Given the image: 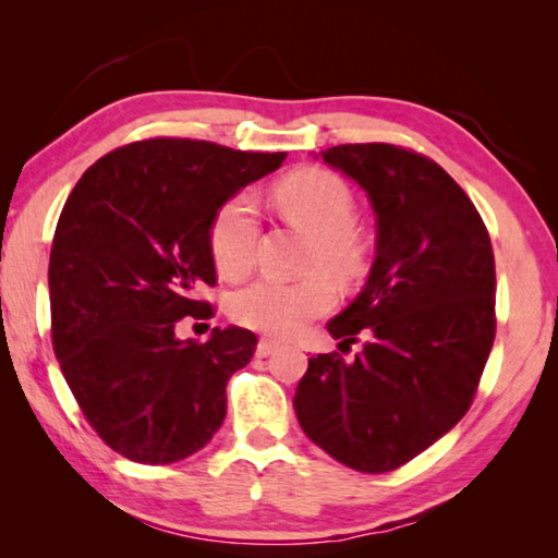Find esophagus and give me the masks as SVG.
I'll return each instance as SVG.
<instances>
[{
	"label": "esophagus",
	"mask_w": 558,
	"mask_h": 558,
	"mask_svg": "<svg viewBox=\"0 0 558 558\" xmlns=\"http://www.w3.org/2000/svg\"><path fill=\"white\" fill-rule=\"evenodd\" d=\"M276 342H272V339H260V342H258V347H256V354L258 356H268V354H272V352H276Z\"/></svg>",
	"instance_id": "34e87169"
}]
</instances>
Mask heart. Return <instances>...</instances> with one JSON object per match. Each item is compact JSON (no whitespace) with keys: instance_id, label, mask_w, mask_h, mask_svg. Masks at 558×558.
Masks as SVG:
<instances>
[{"instance_id":"obj_1","label":"heart","mask_w":558,"mask_h":558,"mask_svg":"<svg viewBox=\"0 0 558 558\" xmlns=\"http://www.w3.org/2000/svg\"><path fill=\"white\" fill-rule=\"evenodd\" d=\"M280 211L313 235L307 268H325L342 280L362 276L366 241L352 221L356 214L349 186L323 169H302L276 186ZM260 235L258 209L251 194L239 192L221 202L209 223L211 258L223 276L241 278L253 268ZM337 290L325 272L300 280L260 278L231 300V317L270 337H292L307 323L332 310Z\"/></svg>"}]
</instances>
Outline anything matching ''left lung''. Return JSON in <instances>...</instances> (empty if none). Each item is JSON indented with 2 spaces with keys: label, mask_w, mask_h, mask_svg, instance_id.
Here are the masks:
<instances>
[{
  "label": "left lung",
  "mask_w": 558,
  "mask_h": 558,
  "mask_svg": "<svg viewBox=\"0 0 558 558\" xmlns=\"http://www.w3.org/2000/svg\"><path fill=\"white\" fill-rule=\"evenodd\" d=\"M376 214L364 290L327 323L364 349L310 359L295 391L315 446L359 472L405 465L456 426L475 399L495 342V253L475 204L446 169L413 149L366 143L323 149Z\"/></svg>",
  "instance_id": "1"
}]
</instances>
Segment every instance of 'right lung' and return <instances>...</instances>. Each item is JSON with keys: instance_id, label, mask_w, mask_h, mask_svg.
I'll return each mask as SVG.
<instances>
[{"instance_id": "right-lung-1", "label": "right lung", "mask_w": 558, "mask_h": 558, "mask_svg": "<svg viewBox=\"0 0 558 558\" xmlns=\"http://www.w3.org/2000/svg\"><path fill=\"white\" fill-rule=\"evenodd\" d=\"M286 153H241L149 137L86 169L59 216L49 260L51 339L90 428L128 460L169 465L202 450L226 418V384L256 352L241 327L177 339L216 286L209 223L221 202Z\"/></svg>"}]
</instances>
